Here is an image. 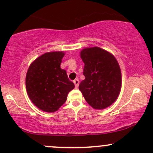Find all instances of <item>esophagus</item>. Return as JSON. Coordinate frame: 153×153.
Segmentation results:
<instances>
[{
    "label": "esophagus",
    "mask_w": 153,
    "mask_h": 153,
    "mask_svg": "<svg viewBox=\"0 0 153 153\" xmlns=\"http://www.w3.org/2000/svg\"><path fill=\"white\" fill-rule=\"evenodd\" d=\"M73 82H74L75 87L78 88V85H79V82H80V80H79V79H75V80H74V81H73Z\"/></svg>",
    "instance_id": "34e87169"
}]
</instances>
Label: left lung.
<instances>
[{
	"mask_svg": "<svg viewBox=\"0 0 153 153\" xmlns=\"http://www.w3.org/2000/svg\"><path fill=\"white\" fill-rule=\"evenodd\" d=\"M85 63V80L79 90L95 109H104L115 102L121 88V71L113 55L98 47L85 48L80 53Z\"/></svg>",
	"mask_w": 153,
	"mask_h": 153,
	"instance_id": "left-lung-1",
	"label": "left lung"
}]
</instances>
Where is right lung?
I'll return each mask as SVG.
<instances>
[{"mask_svg": "<svg viewBox=\"0 0 153 153\" xmlns=\"http://www.w3.org/2000/svg\"><path fill=\"white\" fill-rule=\"evenodd\" d=\"M64 53H46L38 57L27 70L25 85L27 95L35 105L53 113L67 100L75 88L65 70L60 68Z\"/></svg>", "mask_w": 153, "mask_h": 153, "instance_id": "1", "label": "right lung"}]
</instances>
